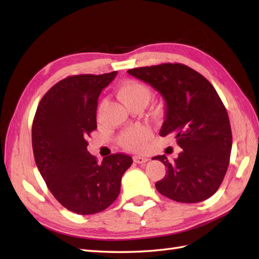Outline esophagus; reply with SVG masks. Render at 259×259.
<instances>
[{
  "label": "esophagus",
  "instance_id": "34e87169",
  "mask_svg": "<svg viewBox=\"0 0 259 259\" xmlns=\"http://www.w3.org/2000/svg\"><path fill=\"white\" fill-rule=\"evenodd\" d=\"M134 161L136 163H145L148 161V158L146 157H141V156H135L134 157Z\"/></svg>",
  "mask_w": 259,
  "mask_h": 259
}]
</instances>
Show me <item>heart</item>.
Wrapping results in <instances>:
<instances>
[{
    "label": "heart",
    "instance_id": "1",
    "mask_svg": "<svg viewBox=\"0 0 259 259\" xmlns=\"http://www.w3.org/2000/svg\"><path fill=\"white\" fill-rule=\"evenodd\" d=\"M118 97L129 109L135 106H147L151 100L152 92L150 88L139 81H125L119 87ZM101 104L100 109L103 107ZM153 134L148 126H135L133 129L125 130L119 137V142L124 149L130 151L144 150L152 139Z\"/></svg>",
    "mask_w": 259,
    "mask_h": 259
}]
</instances>
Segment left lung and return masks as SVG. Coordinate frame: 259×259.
I'll list each match as a JSON object with an SVG mask.
<instances>
[{
  "mask_svg": "<svg viewBox=\"0 0 259 259\" xmlns=\"http://www.w3.org/2000/svg\"><path fill=\"white\" fill-rule=\"evenodd\" d=\"M149 83L166 101L160 136H175L183 150L169 161L153 157L167 168L156 183L161 195L178 202L195 203L211 197L229 166L233 136L227 110L205 76L181 63H162L128 70Z\"/></svg>",
  "mask_w": 259,
  "mask_h": 259,
  "instance_id": "1",
  "label": "left lung"
}]
</instances>
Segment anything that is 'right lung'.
<instances>
[{
	"label": "right lung",
	"mask_w": 259,
	"mask_h": 259,
	"mask_svg": "<svg viewBox=\"0 0 259 259\" xmlns=\"http://www.w3.org/2000/svg\"><path fill=\"white\" fill-rule=\"evenodd\" d=\"M117 75H70L49 90L32 124V147L38 171L54 198L68 210L92 214L117 199L121 178L133 158L114 153L99 163L87 150L97 129L98 98Z\"/></svg>",
	"instance_id": "1"
}]
</instances>
